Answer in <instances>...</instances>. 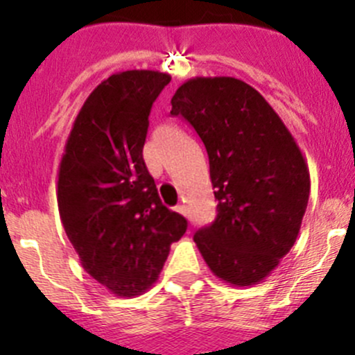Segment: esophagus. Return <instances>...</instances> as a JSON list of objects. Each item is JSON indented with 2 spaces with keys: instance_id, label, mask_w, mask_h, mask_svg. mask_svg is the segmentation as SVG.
<instances>
[{
  "instance_id": "34e87169",
  "label": "esophagus",
  "mask_w": 355,
  "mask_h": 355,
  "mask_svg": "<svg viewBox=\"0 0 355 355\" xmlns=\"http://www.w3.org/2000/svg\"><path fill=\"white\" fill-rule=\"evenodd\" d=\"M175 211H177V213H180L182 216H189V211H187V207L184 206V204H178V206L175 207Z\"/></svg>"
}]
</instances>
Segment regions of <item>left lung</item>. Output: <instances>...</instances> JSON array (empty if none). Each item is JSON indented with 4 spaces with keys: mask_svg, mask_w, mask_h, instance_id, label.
Wrapping results in <instances>:
<instances>
[{
    "mask_svg": "<svg viewBox=\"0 0 355 355\" xmlns=\"http://www.w3.org/2000/svg\"><path fill=\"white\" fill-rule=\"evenodd\" d=\"M206 146L216 220L196 232L209 270L234 287L263 282L292 249L309 200L306 157L278 113L235 77H194L171 98Z\"/></svg>",
    "mask_w": 355,
    "mask_h": 355,
    "instance_id": "1",
    "label": "left lung"
}]
</instances>
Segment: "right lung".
<instances>
[{
  "label": "right lung",
  "instance_id": "obj_1",
  "mask_svg": "<svg viewBox=\"0 0 355 355\" xmlns=\"http://www.w3.org/2000/svg\"><path fill=\"white\" fill-rule=\"evenodd\" d=\"M170 78L127 70L103 80L78 111L60 161L68 241L82 268L118 297L151 288L187 230V220L161 202L142 157L151 106Z\"/></svg>",
  "mask_w": 355,
  "mask_h": 355
}]
</instances>
